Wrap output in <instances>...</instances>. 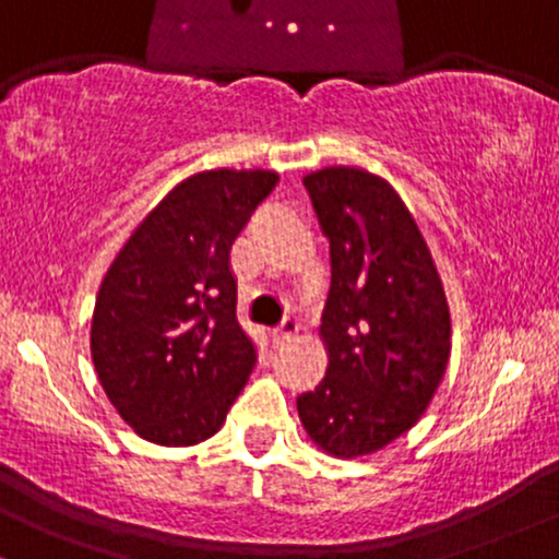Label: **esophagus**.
<instances>
[{"label":"esophagus","mask_w":559,"mask_h":559,"mask_svg":"<svg viewBox=\"0 0 559 559\" xmlns=\"http://www.w3.org/2000/svg\"><path fill=\"white\" fill-rule=\"evenodd\" d=\"M297 331H299V320L294 318V314H288V318H284V322H281L278 328H273V333H271L273 346L288 344V341H292L294 335H297Z\"/></svg>","instance_id":"34e87169"}]
</instances>
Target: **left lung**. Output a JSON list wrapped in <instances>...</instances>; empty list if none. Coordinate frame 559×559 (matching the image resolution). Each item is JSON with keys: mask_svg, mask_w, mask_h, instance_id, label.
<instances>
[{"mask_svg": "<svg viewBox=\"0 0 559 559\" xmlns=\"http://www.w3.org/2000/svg\"><path fill=\"white\" fill-rule=\"evenodd\" d=\"M305 187L331 239V292L328 372L297 408L322 450L356 459L427 412L448 367L450 312L427 241L385 179L331 166Z\"/></svg>", "mask_w": 559, "mask_h": 559, "instance_id": "left-lung-1", "label": "left lung"}]
</instances>
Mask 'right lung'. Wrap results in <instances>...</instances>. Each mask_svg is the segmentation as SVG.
<instances>
[{"label":"right lung","instance_id":"add662e5","mask_svg":"<svg viewBox=\"0 0 559 559\" xmlns=\"http://www.w3.org/2000/svg\"><path fill=\"white\" fill-rule=\"evenodd\" d=\"M273 171H203L147 213L100 284L91 328L98 380L119 416L158 445L218 432L258 346L237 320L231 245Z\"/></svg>","mask_w":559,"mask_h":559}]
</instances>
